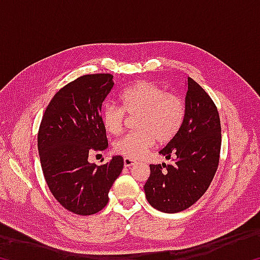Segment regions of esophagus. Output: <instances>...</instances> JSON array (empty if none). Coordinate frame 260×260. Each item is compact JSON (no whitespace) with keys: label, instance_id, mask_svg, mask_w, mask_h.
<instances>
[{"label":"esophagus","instance_id":"1","mask_svg":"<svg viewBox=\"0 0 260 260\" xmlns=\"http://www.w3.org/2000/svg\"><path fill=\"white\" fill-rule=\"evenodd\" d=\"M134 162H135V160H133V159H131V158H124V165H125V167H131L132 165H134Z\"/></svg>","mask_w":260,"mask_h":260}]
</instances>
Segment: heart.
Returning a JSON list of instances; mask_svg holds the SVG:
<instances>
[{"instance_id":"obj_1","label":"heart","mask_w":260,"mask_h":260,"mask_svg":"<svg viewBox=\"0 0 260 260\" xmlns=\"http://www.w3.org/2000/svg\"><path fill=\"white\" fill-rule=\"evenodd\" d=\"M121 107L105 103L101 120L109 134H119L126 114L134 117L136 131L122 136L113 144V151L131 159L143 157L156 142L166 144L181 131L186 119V104L175 93L166 91L156 82L142 80L133 83L120 94Z\"/></svg>"}]
</instances>
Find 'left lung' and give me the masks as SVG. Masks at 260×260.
<instances>
[{
    "mask_svg": "<svg viewBox=\"0 0 260 260\" xmlns=\"http://www.w3.org/2000/svg\"><path fill=\"white\" fill-rule=\"evenodd\" d=\"M221 148L218 109L199 83L188 78L186 119L179 134L159 151L171 164L150 165L144 184L149 203L166 213H177L196 203L217 172Z\"/></svg>",
    "mask_w": 260,
    "mask_h": 260,
    "instance_id": "obj_1",
    "label": "left lung"
}]
</instances>
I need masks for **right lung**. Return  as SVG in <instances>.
<instances>
[{
  "label": "right lung",
  "instance_id": "right-lung-1",
  "mask_svg": "<svg viewBox=\"0 0 260 260\" xmlns=\"http://www.w3.org/2000/svg\"><path fill=\"white\" fill-rule=\"evenodd\" d=\"M110 73L85 74L57 91L43 113L38 149L46 182L57 202L80 215L100 212L119 177L124 159L114 156L98 166L88 156L107 149L101 120L103 101L113 87Z\"/></svg>",
  "mask_w": 260,
  "mask_h": 260
}]
</instances>
